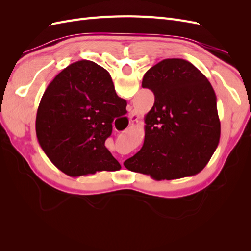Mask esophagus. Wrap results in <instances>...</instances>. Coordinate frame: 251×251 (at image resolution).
<instances>
[{
	"label": "esophagus",
	"mask_w": 251,
	"mask_h": 251,
	"mask_svg": "<svg viewBox=\"0 0 251 251\" xmlns=\"http://www.w3.org/2000/svg\"><path fill=\"white\" fill-rule=\"evenodd\" d=\"M139 118V115L137 114V112H135L134 110L130 112V115H128V119H130L131 123H134V121H137ZM123 164V163H121Z\"/></svg>",
	"instance_id": "obj_1"
}]
</instances>
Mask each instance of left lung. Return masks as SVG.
Listing matches in <instances>:
<instances>
[{
  "label": "left lung",
  "mask_w": 251,
  "mask_h": 251,
  "mask_svg": "<svg viewBox=\"0 0 251 251\" xmlns=\"http://www.w3.org/2000/svg\"><path fill=\"white\" fill-rule=\"evenodd\" d=\"M142 87L151 90L155 102L144 117L143 146L125 161L126 168L157 181L200 173L221 133L208 79L187 60L166 58L147 71Z\"/></svg>",
  "instance_id": "1"
}]
</instances>
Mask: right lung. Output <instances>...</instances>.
<instances>
[{"instance_id": "right-lung-1", "label": "right lung", "mask_w": 251, "mask_h": 251, "mask_svg": "<svg viewBox=\"0 0 251 251\" xmlns=\"http://www.w3.org/2000/svg\"><path fill=\"white\" fill-rule=\"evenodd\" d=\"M126 108L110 73L91 60H78L44 92L35 120L37 141L51 162L71 177L118 171L121 165L104 141Z\"/></svg>"}]
</instances>
